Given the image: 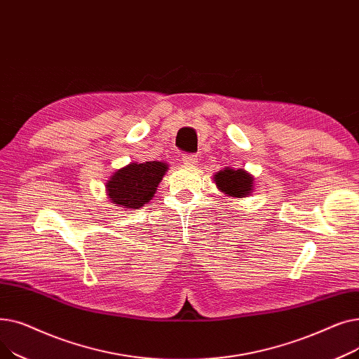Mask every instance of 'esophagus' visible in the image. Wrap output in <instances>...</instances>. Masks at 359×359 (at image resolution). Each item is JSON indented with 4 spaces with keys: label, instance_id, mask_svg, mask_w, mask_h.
I'll use <instances>...</instances> for the list:
<instances>
[{
    "label": "esophagus",
    "instance_id": "1",
    "mask_svg": "<svg viewBox=\"0 0 359 359\" xmlns=\"http://www.w3.org/2000/svg\"><path fill=\"white\" fill-rule=\"evenodd\" d=\"M182 161L186 165H195L198 163V156H195V154H183L182 156Z\"/></svg>",
    "mask_w": 359,
    "mask_h": 359
}]
</instances>
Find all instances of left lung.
Instances as JSON below:
<instances>
[{
    "mask_svg": "<svg viewBox=\"0 0 359 359\" xmlns=\"http://www.w3.org/2000/svg\"><path fill=\"white\" fill-rule=\"evenodd\" d=\"M215 182L222 192L237 198L249 195L253 186V179L250 175L243 172V170L233 168L221 170L219 173L215 175Z\"/></svg>",
    "mask_w": 359,
    "mask_h": 359,
    "instance_id": "obj_1",
    "label": "left lung"
}]
</instances>
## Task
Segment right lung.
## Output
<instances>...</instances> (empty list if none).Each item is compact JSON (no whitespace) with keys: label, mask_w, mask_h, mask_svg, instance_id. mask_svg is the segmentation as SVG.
Segmentation results:
<instances>
[{"label":"right lung","mask_w":359,"mask_h":359,"mask_svg":"<svg viewBox=\"0 0 359 359\" xmlns=\"http://www.w3.org/2000/svg\"><path fill=\"white\" fill-rule=\"evenodd\" d=\"M167 167L161 161H145L118 170L106 184L110 201L122 208L138 210L154 196Z\"/></svg>","instance_id":"add662e5"}]
</instances>
